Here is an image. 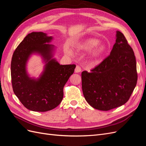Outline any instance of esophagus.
<instances>
[{
  "mask_svg": "<svg viewBox=\"0 0 146 146\" xmlns=\"http://www.w3.org/2000/svg\"><path fill=\"white\" fill-rule=\"evenodd\" d=\"M81 70H82V69H81V68L80 67V66H76V69H75V72H76V73L80 72H81Z\"/></svg>",
  "mask_w": 146,
  "mask_h": 146,
  "instance_id": "34e87169",
  "label": "esophagus"
}]
</instances>
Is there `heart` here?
<instances>
[{"instance_id": "1", "label": "heart", "mask_w": 146, "mask_h": 146, "mask_svg": "<svg viewBox=\"0 0 146 146\" xmlns=\"http://www.w3.org/2000/svg\"><path fill=\"white\" fill-rule=\"evenodd\" d=\"M99 39L94 38H88L75 44L74 47L78 52H85L92 49L88 55L90 62L96 65L100 63L101 59L108 49V47L104 44H100ZM64 52L66 54L72 55V50L68 46L65 47Z\"/></svg>"}]
</instances>
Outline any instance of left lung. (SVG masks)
<instances>
[{
  "label": "left lung",
  "instance_id": "left-lung-1",
  "mask_svg": "<svg viewBox=\"0 0 146 146\" xmlns=\"http://www.w3.org/2000/svg\"><path fill=\"white\" fill-rule=\"evenodd\" d=\"M116 42L110 55L91 72L83 71V96L92 107L108 111L125 104L136 85V62L127 39L116 31Z\"/></svg>",
  "mask_w": 146,
  "mask_h": 146
}]
</instances>
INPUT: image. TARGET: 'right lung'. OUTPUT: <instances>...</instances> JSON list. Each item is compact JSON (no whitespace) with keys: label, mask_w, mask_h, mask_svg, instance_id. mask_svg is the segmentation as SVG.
I'll use <instances>...</instances> for the list:
<instances>
[{"label":"right lung","mask_w":146,"mask_h":146,"mask_svg":"<svg viewBox=\"0 0 146 146\" xmlns=\"http://www.w3.org/2000/svg\"><path fill=\"white\" fill-rule=\"evenodd\" d=\"M52 36L32 32L25 37L13 53L11 76L14 93L31 111L44 112L56 108L63 98V87L74 73L75 64L61 65L54 58L56 47L50 44ZM33 54L41 57L45 64L38 78H31L27 63Z\"/></svg>","instance_id":"1"}]
</instances>
